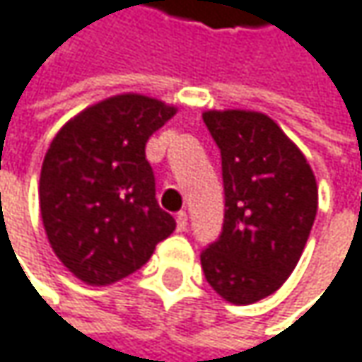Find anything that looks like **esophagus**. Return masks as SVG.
<instances>
[{
  "label": "esophagus",
  "instance_id": "34e87169",
  "mask_svg": "<svg viewBox=\"0 0 362 362\" xmlns=\"http://www.w3.org/2000/svg\"><path fill=\"white\" fill-rule=\"evenodd\" d=\"M176 226H178V232L186 230V226H188V215H186V211H180V214L176 215Z\"/></svg>",
  "mask_w": 362,
  "mask_h": 362
}]
</instances>
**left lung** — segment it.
Instances as JSON below:
<instances>
[{
  "label": "left lung",
  "mask_w": 362,
  "mask_h": 362,
  "mask_svg": "<svg viewBox=\"0 0 362 362\" xmlns=\"http://www.w3.org/2000/svg\"><path fill=\"white\" fill-rule=\"evenodd\" d=\"M221 153L226 214L201 252L205 278L234 305H252L294 272L317 215V182L305 155L259 112H205Z\"/></svg>",
  "instance_id": "1"
}]
</instances>
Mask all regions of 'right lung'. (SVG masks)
<instances>
[{
	"label": "right lung",
	"instance_id": "add662e5",
	"mask_svg": "<svg viewBox=\"0 0 362 362\" xmlns=\"http://www.w3.org/2000/svg\"><path fill=\"white\" fill-rule=\"evenodd\" d=\"M176 107L126 93L74 115L51 141L39 203L57 259L90 286L141 269L157 243L176 230L155 199L145 157L148 136Z\"/></svg>",
	"mask_w": 362,
	"mask_h": 362
}]
</instances>
